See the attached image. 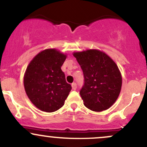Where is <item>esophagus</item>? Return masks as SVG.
<instances>
[{
	"label": "esophagus",
	"instance_id": "1",
	"mask_svg": "<svg viewBox=\"0 0 147 147\" xmlns=\"http://www.w3.org/2000/svg\"><path fill=\"white\" fill-rule=\"evenodd\" d=\"M72 90H76L77 89L76 83H72Z\"/></svg>",
	"mask_w": 147,
	"mask_h": 147
}]
</instances>
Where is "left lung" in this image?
Returning a JSON list of instances; mask_svg holds the SVG:
<instances>
[{"label":"left lung","instance_id":"left-lung-1","mask_svg":"<svg viewBox=\"0 0 147 147\" xmlns=\"http://www.w3.org/2000/svg\"><path fill=\"white\" fill-rule=\"evenodd\" d=\"M84 76L80 91L84 105L94 112H102L117 101L122 86L118 66L104 51L86 49L73 52Z\"/></svg>","mask_w":147,"mask_h":147}]
</instances>
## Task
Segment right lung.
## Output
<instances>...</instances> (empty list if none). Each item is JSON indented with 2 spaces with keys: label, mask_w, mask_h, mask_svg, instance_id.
<instances>
[{
  "label": "right lung",
  "mask_w": 147,
  "mask_h": 147,
  "mask_svg": "<svg viewBox=\"0 0 147 147\" xmlns=\"http://www.w3.org/2000/svg\"><path fill=\"white\" fill-rule=\"evenodd\" d=\"M67 54L56 49H47L38 53L27 66L24 86L30 102L40 110L57 111L63 106L71 91L65 81L61 66Z\"/></svg>",
  "instance_id": "1"
}]
</instances>
